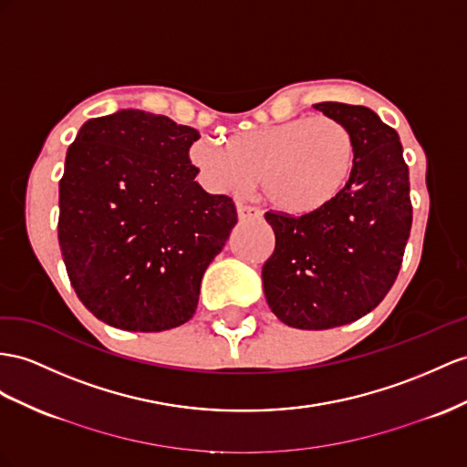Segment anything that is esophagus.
Segmentation results:
<instances>
[{"instance_id": "34e87169", "label": "esophagus", "mask_w": 467, "mask_h": 467, "mask_svg": "<svg viewBox=\"0 0 467 467\" xmlns=\"http://www.w3.org/2000/svg\"><path fill=\"white\" fill-rule=\"evenodd\" d=\"M236 213H238V219H241V221H258L262 217V213L256 207L243 205V202H238V205H236Z\"/></svg>"}]
</instances>
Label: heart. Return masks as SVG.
Wrapping results in <instances>:
<instances>
[{
	"instance_id": "b5f03b06",
	"label": "heart",
	"mask_w": 467,
	"mask_h": 467,
	"mask_svg": "<svg viewBox=\"0 0 467 467\" xmlns=\"http://www.w3.org/2000/svg\"><path fill=\"white\" fill-rule=\"evenodd\" d=\"M191 163L211 189L231 193L260 175L262 195L274 209L306 214L329 205L348 185L355 141L333 116L294 118L238 131L226 146L197 141Z\"/></svg>"
}]
</instances>
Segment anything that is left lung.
<instances>
[{
    "mask_svg": "<svg viewBox=\"0 0 467 467\" xmlns=\"http://www.w3.org/2000/svg\"><path fill=\"white\" fill-rule=\"evenodd\" d=\"M314 109L349 128L353 173L326 207L265 214L276 246L262 266V284L285 326L331 329L367 316L392 288L410 236L412 202L397 130L367 106L319 102Z\"/></svg>",
    "mask_w": 467,
    "mask_h": 467,
    "instance_id": "obj_1",
    "label": "left lung"
}]
</instances>
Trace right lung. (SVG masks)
Returning <instances> with one entry per match:
<instances>
[{"label": "right lung", "mask_w": 467, "mask_h": 467, "mask_svg": "<svg viewBox=\"0 0 467 467\" xmlns=\"http://www.w3.org/2000/svg\"><path fill=\"white\" fill-rule=\"evenodd\" d=\"M201 136L161 114L92 118L70 143L58 183V244L88 312L126 331L193 317L201 280L236 224L231 197L197 182Z\"/></svg>", "instance_id": "1"}]
</instances>
